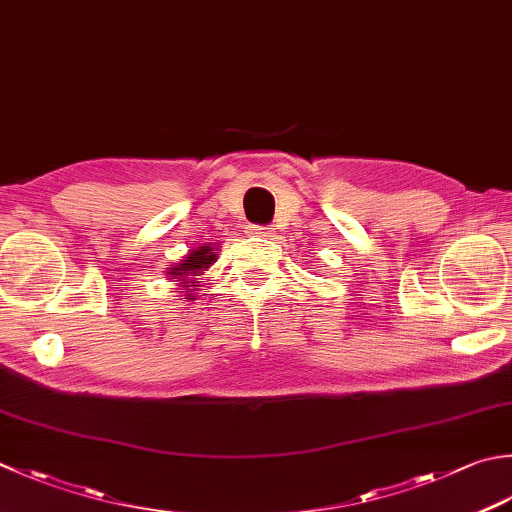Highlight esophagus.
I'll list each match as a JSON object with an SVG mask.
<instances>
[{"instance_id": "1", "label": "esophagus", "mask_w": 512, "mask_h": 512, "mask_svg": "<svg viewBox=\"0 0 512 512\" xmlns=\"http://www.w3.org/2000/svg\"><path fill=\"white\" fill-rule=\"evenodd\" d=\"M248 233L255 235V237H270V235H273V228L262 226V224H250Z\"/></svg>"}]
</instances>
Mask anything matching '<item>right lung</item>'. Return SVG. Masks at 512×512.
<instances>
[{
	"instance_id": "obj_1",
	"label": "right lung",
	"mask_w": 512,
	"mask_h": 512,
	"mask_svg": "<svg viewBox=\"0 0 512 512\" xmlns=\"http://www.w3.org/2000/svg\"><path fill=\"white\" fill-rule=\"evenodd\" d=\"M215 259H217V255L213 253V248H210V244L197 246L193 253H188L182 259V264H179L177 268H170V275H173L175 279H179V282L184 284V290H195V288H190V286L197 284L195 277L202 275V270L213 264Z\"/></svg>"
}]
</instances>
